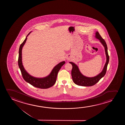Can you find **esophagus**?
I'll return each instance as SVG.
<instances>
[{
	"mask_svg": "<svg viewBox=\"0 0 125 125\" xmlns=\"http://www.w3.org/2000/svg\"><path fill=\"white\" fill-rule=\"evenodd\" d=\"M71 57L70 55H67V57H66V59L68 61V60H70L71 59Z\"/></svg>",
	"mask_w": 125,
	"mask_h": 125,
	"instance_id": "obj_1",
	"label": "esophagus"
}]
</instances>
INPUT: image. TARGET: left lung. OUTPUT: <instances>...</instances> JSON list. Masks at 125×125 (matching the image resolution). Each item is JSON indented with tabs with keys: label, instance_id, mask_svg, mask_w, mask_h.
Returning a JSON list of instances; mask_svg holds the SVG:
<instances>
[{
	"label": "left lung",
	"instance_id": "left-lung-1",
	"mask_svg": "<svg viewBox=\"0 0 125 125\" xmlns=\"http://www.w3.org/2000/svg\"><path fill=\"white\" fill-rule=\"evenodd\" d=\"M95 34V38L99 40L100 43L104 47L106 57V63L104 64L103 70L100 73L94 77H89L84 76L81 73L79 67L76 64L73 62H70V63H71L73 66L71 71L73 80L74 83L78 85L87 87L94 85L97 83L103 77H104L106 73L107 66L109 61V57L108 56V47L105 41L101 37L98 31H96Z\"/></svg>",
	"mask_w": 125,
	"mask_h": 125
}]
</instances>
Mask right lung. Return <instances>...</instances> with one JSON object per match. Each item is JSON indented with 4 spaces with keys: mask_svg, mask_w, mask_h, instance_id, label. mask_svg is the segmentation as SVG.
I'll return each instance as SVG.
<instances>
[{
    "mask_svg": "<svg viewBox=\"0 0 125 125\" xmlns=\"http://www.w3.org/2000/svg\"><path fill=\"white\" fill-rule=\"evenodd\" d=\"M29 32L28 34L26 39L20 46L19 50V57H18V66L21 70L22 77L26 82L29 83L31 85L35 87L41 89H46L51 87L54 85L56 80L58 72L61 68L62 66L65 63L64 61L61 62L56 65L52 70L51 72L49 75L43 78H37L33 76L30 75L24 68L22 63V51L23 46L26 43L27 39V37L30 33Z\"/></svg>",
    "mask_w": 125,
    "mask_h": 125,
    "instance_id": "obj_1",
    "label": "right lung"
}]
</instances>
